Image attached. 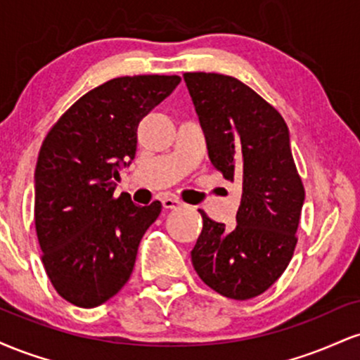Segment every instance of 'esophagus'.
<instances>
[{"mask_svg": "<svg viewBox=\"0 0 360 360\" xmlns=\"http://www.w3.org/2000/svg\"><path fill=\"white\" fill-rule=\"evenodd\" d=\"M162 206L166 210H176V208H179V206H183V203H181L177 198L167 196V198H164V200H162Z\"/></svg>", "mask_w": 360, "mask_h": 360, "instance_id": "obj_1", "label": "esophagus"}]
</instances>
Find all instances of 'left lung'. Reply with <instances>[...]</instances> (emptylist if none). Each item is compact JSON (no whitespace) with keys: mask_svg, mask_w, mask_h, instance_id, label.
<instances>
[{"mask_svg":"<svg viewBox=\"0 0 360 360\" xmlns=\"http://www.w3.org/2000/svg\"><path fill=\"white\" fill-rule=\"evenodd\" d=\"M186 88L203 130L213 167L242 186L237 225L203 217L191 250L201 281L232 300L271 288L288 267L304 203L286 122L255 91L235 77L186 72Z\"/></svg>","mask_w":360,"mask_h":360,"instance_id":"left-lung-1","label":"left lung"}]
</instances>
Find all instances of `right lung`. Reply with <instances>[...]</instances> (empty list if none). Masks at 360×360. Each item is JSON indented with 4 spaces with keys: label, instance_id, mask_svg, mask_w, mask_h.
Listing matches in <instances>:
<instances>
[{
    "label": "right lung",
    "instance_id": "obj_1",
    "mask_svg": "<svg viewBox=\"0 0 360 360\" xmlns=\"http://www.w3.org/2000/svg\"><path fill=\"white\" fill-rule=\"evenodd\" d=\"M179 76H125L91 89L62 115L35 169V229L49 279L64 300L94 308L127 284L139 243L162 205L115 198L137 148L139 123Z\"/></svg>",
    "mask_w": 360,
    "mask_h": 360
}]
</instances>
